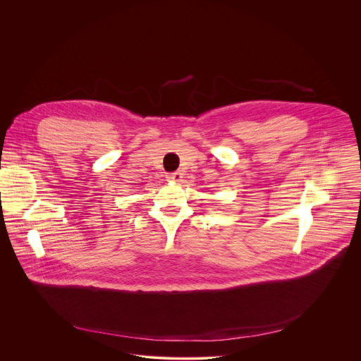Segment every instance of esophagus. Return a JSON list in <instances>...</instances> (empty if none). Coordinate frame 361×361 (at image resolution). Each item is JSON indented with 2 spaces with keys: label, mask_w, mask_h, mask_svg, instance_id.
Wrapping results in <instances>:
<instances>
[{
  "label": "esophagus",
  "mask_w": 361,
  "mask_h": 361,
  "mask_svg": "<svg viewBox=\"0 0 361 361\" xmlns=\"http://www.w3.org/2000/svg\"><path fill=\"white\" fill-rule=\"evenodd\" d=\"M166 179L168 180H172V182H179L182 179V173L180 172H171V173H166Z\"/></svg>",
  "instance_id": "34e87169"
}]
</instances>
